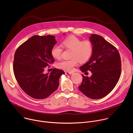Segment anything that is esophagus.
Masks as SVG:
<instances>
[{
    "instance_id": "esophagus-1",
    "label": "esophagus",
    "mask_w": 133,
    "mask_h": 133,
    "mask_svg": "<svg viewBox=\"0 0 133 133\" xmlns=\"http://www.w3.org/2000/svg\"><path fill=\"white\" fill-rule=\"evenodd\" d=\"M65 74L66 75H71L73 74V73L71 72H65Z\"/></svg>"
}]
</instances>
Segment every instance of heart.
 <instances>
[{
	"label": "heart",
	"mask_w": 133,
	"mask_h": 133,
	"mask_svg": "<svg viewBox=\"0 0 133 133\" xmlns=\"http://www.w3.org/2000/svg\"><path fill=\"white\" fill-rule=\"evenodd\" d=\"M63 47L71 50L69 60H64L57 64V67L68 71L73 70L78 62L84 63L87 62L92 55L93 46L92 43L88 40L82 41L75 36L67 38L63 42ZM63 49L59 45H54L51 50V55L55 59L61 58Z\"/></svg>",
	"instance_id": "obj_1"
}]
</instances>
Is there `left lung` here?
I'll return each instance as SVG.
<instances>
[{
  "label": "left lung",
  "instance_id": "left-lung-1",
  "mask_svg": "<svg viewBox=\"0 0 133 133\" xmlns=\"http://www.w3.org/2000/svg\"><path fill=\"white\" fill-rule=\"evenodd\" d=\"M93 51L89 61L80 69L83 72L91 71L90 77L82 75L83 82L79 90L91 99L102 98L116 85L121 73V59L116 48L103 37L91 34L89 38Z\"/></svg>",
  "mask_w": 133,
  "mask_h": 133
}]
</instances>
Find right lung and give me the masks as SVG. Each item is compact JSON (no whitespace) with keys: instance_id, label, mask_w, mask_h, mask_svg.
<instances>
[{"instance_id":"1","label":"right lung","mask_w":133,"mask_h":133,"mask_svg":"<svg viewBox=\"0 0 133 133\" xmlns=\"http://www.w3.org/2000/svg\"><path fill=\"white\" fill-rule=\"evenodd\" d=\"M54 36L34 35L19 47L15 54L13 70L21 88L29 96L44 99L49 96L59 86V79L63 70L54 68L50 74H44L46 67L54 59L52 47L57 42Z\"/></svg>"}]
</instances>
